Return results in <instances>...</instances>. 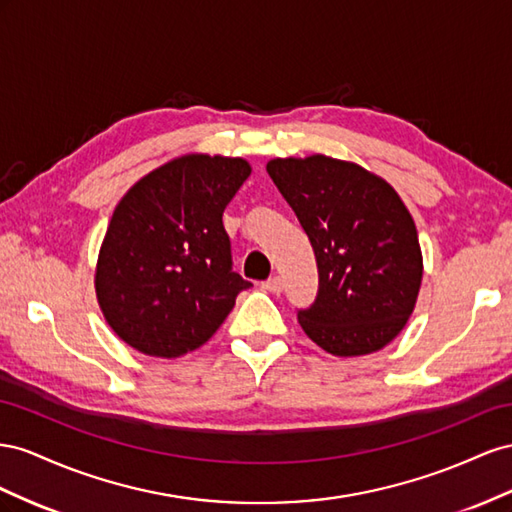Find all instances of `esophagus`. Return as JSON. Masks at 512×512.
<instances>
[{"mask_svg":"<svg viewBox=\"0 0 512 512\" xmlns=\"http://www.w3.org/2000/svg\"><path fill=\"white\" fill-rule=\"evenodd\" d=\"M261 287H264L266 291H270V294H281V291H283V281L279 279V276H272V279H268Z\"/></svg>","mask_w":512,"mask_h":512,"instance_id":"esophagus-1","label":"esophagus"}]
</instances>
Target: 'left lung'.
<instances>
[{
    "mask_svg": "<svg viewBox=\"0 0 512 512\" xmlns=\"http://www.w3.org/2000/svg\"><path fill=\"white\" fill-rule=\"evenodd\" d=\"M266 169L317 259V298L298 311L306 337L341 358L379 352L405 328L422 283L410 210L384 178L347 160L289 156Z\"/></svg>",
    "mask_w": 512,
    "mask_h": 512,
    "instance_id": "left-lung-1",
    "label": "left lung"
}]
</instances>
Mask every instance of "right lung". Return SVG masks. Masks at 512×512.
<instances>
[{
  "instance_id": "right-lung-1",
  "label": "right lung",
  "mask_w": 512,
  "mask_h": 512,
  "mask_svg": "<svg viewBox=\"0 0 512 512\" xmlns=\"http://www.w3.org/2000/svg\"><path fill=\"white\" fill-rule=\"evenodd\" d=\"M251 175L244 158L186 154L128 188L96 264L107 324L137 352L180 358L221 328L242 289L223 212Z\"/></svg>"
}]
</instances>
